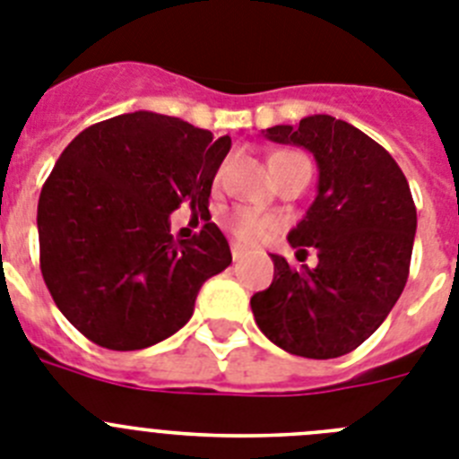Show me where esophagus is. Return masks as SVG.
Returning a JSON list of instances; mask_svg holds the SVG:
<instances>
[{
    "label": "esophagus",
    "instance_id": "obj_1",
    "mask_svg": "<svg viewBox=\"0 0 459 459\" xmlns=\"http://www.w3.org/2000/svg\"><path fill=\"white\" fill-rule=\"evenodd\" d=\"M243 257H246V250H243L241 246H237V243H234V246H232V259H234V262H241Z\"/></svg>",
    "mask_w": 459,
    "mask_h": 459
}]
</instances>
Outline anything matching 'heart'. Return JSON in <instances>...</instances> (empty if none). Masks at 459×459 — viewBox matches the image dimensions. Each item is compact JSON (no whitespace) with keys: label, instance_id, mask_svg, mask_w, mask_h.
I'll use <instances>...</instances> for the list:
<instances>
[{"label":"heart","instance_id":"1","mask_svg":"<svg viewBox=\"0 0 459 459\" xmlns=\"http://www.w3.org/2000/svg\"><path fill=\"white\" fill-rule=\"evenodd\" d=\"M291 156H299V153H290V152L273 153V156H271V168L278 165L280 160H285V158H291ZM222 169L225 168H221V174ZM225 227L234 234L237 241L243 243V246H255V243L269 238L271 234L278 230V222H275V218L266 216V213H259V211L238 206V209H232L225 216Z\"/></svg>","mask_w":459,"mask_h":459}]
</instances>
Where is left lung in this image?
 Segmentation results:
<instances>
[{
  "mask_svg": "<svg viewBox=\"0 0 459 459\" xmlns=\"http://www.w3.org/2000/svg\"><path fill=\"white\" fill-rule=\"evenodd\" d=\"M264 137L315 156L317 197L290 232L299 257L317 250V266L273 259V282L250 299L259 331L280 350L338 359L366 342L403 294L411 264L416 204L391 153L347 121L306 117ZM303 262V259H301Z\"/></svg>",
  "mask_w": 459,
  "mask_h": 459,
  "instance_id": "left-lung-1",
  "label": "left lung"
}]
</instances>
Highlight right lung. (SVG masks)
I'll list each match as a JSON object with an SVG mask.
<instances>
[{"label": "right lung", "mask_w": 459, "mask_h": 459, "mask_svg": "<svg viewBox=\"0 0 459 459\" xmlns=\"http://www.w3.org/2000/svg\"><path fill=\"white\" fill-rule=\"evenodd\" d=\"M230 147V135L140 109L89 126L64 149L39 197L40 273L84 338L115 351L152 347L232 264L213 222L186 241L169 234L184 202L209 211Z\"/></svg>", "instance_id": "add662e5"}]
</instances>
